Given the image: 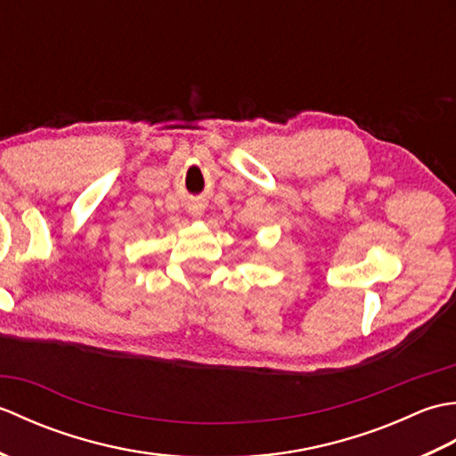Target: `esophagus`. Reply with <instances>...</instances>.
I'll return each mask as SVG.
<instances>
[{"instance_id": "34e87169", "label": "esophagus", "mask_w": 456, "mask_h": 456, "mask_svg": "<svg viewBox=\"0 0 456 456\" xmlns=\"http://www.w3.org/2000/svg\"><path fill=\"white\" fill-rule=\"evenodd\" d=\"M188 213L191 217L201 219L203 213H206V206H203V203H200V201H191V203H188Z\"/></svg>"}]
</instances>
